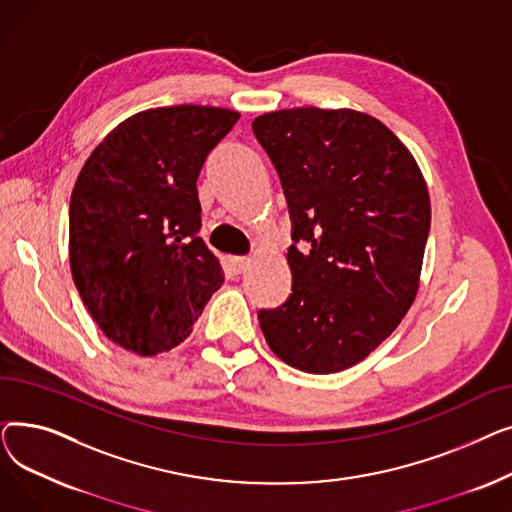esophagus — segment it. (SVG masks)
I'll return each instance as SVG.
<instances>
[{
    "instance_id": "34e87169",
    "label": "esophagus",
    "mask_w": 512,
    "mask_h": 512,
    "mask_svg": "<svg viewBox=\"0 0 512 512\" xmlns=\"http://www.w3.org/2000/svg\"><path fill=\"white\" fill-rule=\"evenodd\" d=\"M251 257H232V265H234V270H236V274H242V272H247L249 267H251Z\"/></svg>"
}]
</instances>
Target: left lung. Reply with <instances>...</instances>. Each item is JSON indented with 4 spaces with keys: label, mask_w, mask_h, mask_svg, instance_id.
Wrapping results in <instances>:
<instances>
[{
    "label": "left lung",
    "mask_w": 512,
    "mask_h": 512,
    "mask_svg": "<svg viewBox=\"0 0 512 512\" xmlns=\"http://www.w3.org/2000/svg\"><path fill=\"white\" fill-rule=\"evenodd\" d=\"M292 222V294L259 311L272 351L307 373H336L375 351L415 301L432 224L417 161L355 110L294 107L253 120Z\"/></svg>",
    "instance_id": "8db88e82"
}]
</instances>
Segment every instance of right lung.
<instances>
[{"mask_svg":"<svg viewBox=\"0 0 512 512\" xmlns=\"http://www.w3.org/2000/svg\"><path fill=\"white\" fill-rule=\"evenodd\" d=\"M238 112L172 105L120 122L70 199V270L95 324L143 357L193 332L224 270L203 238L197 178Z\"/></svg>","mask_w":512,"mask_h":512,"instance_id":"add662e5","label":"right lung"}]
</instances>
